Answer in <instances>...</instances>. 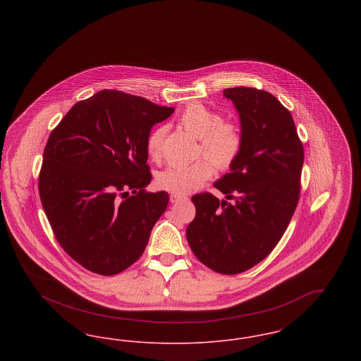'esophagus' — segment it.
<instances>
[{
  "instance_id": "obj_1",
  "label": "esophagus",
  "mask_w": 361,
  "mask_h": 361,
  "mask_svg": "<svg viewBox=\"0 0 361 361\" xmlns=\"http://www.w3.org/2000/svg\"><path fill=\"white\" fill-rule=\"evenodd\" d=\"M181 200H187V196L183 195H177V193H172L171 195V203H178Z\"/></svg>"
}]
</instances>
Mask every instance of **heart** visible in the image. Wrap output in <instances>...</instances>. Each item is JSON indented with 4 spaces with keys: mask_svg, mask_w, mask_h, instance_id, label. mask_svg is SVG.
I'll return each instance as SVG.
<instances>
[{
    "mask_svg": "<svg viewBox=\"0 0 361 361\" xmlns=\"http://www.w3.org/2000/svg\"><path fill=\"white\" fill-rule=\"evenodd\" d=\"M177 123L200 139L199 154L206 155L192 164L171 165L157 174L158 188L177 195L189 193L204 184L212 176V165L218 171H228L240 158L245 147V135L240 124L224 121V116L200 103L189 104L180 114ZM165 128L157 127L146 137V153L152 161L161 157Z\"/></svg>",
    "mask_w": 361,
    "mask_h": 361,
    "instance_id": "obj_1",
    "label": "heart"
}]
</instances>
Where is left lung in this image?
<instances>
[{
    "label": "left lung",
    "instance_id": "1",
    "mask_svg": "<svg viewBox=\"0 0 361 361\" xmlns=\"http://www.w3.org/2000/svg\"><path fill=\"white\" fill-rule=\"evenodd\" d=\"M240 112L245 147L231 172L214 184L226 195L192 196L187 227L193 255L214 272L242 274L268 257L286 233L300 196L305 159L291 112L269 92L228 87Z\"/></svg>",
    "mask_w": 361,
    "mask_h": 361
}]
</instances>
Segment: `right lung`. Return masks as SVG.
Segmentation results:
<instances>
[{
	"mask_svg": "<svg viewBox=\"0 0 361 361\" xmlns=\"http://www.w3.org/2000/svg\"><path fill=\"white\" fill-rule=\"evenodd\" d=\"M174 112L104 89L71 106L43 152L39 195L61 247L97 275H118L146 249L168 192L147 193L146 137Z\"/></svg>",
	"mask_w": 361,
	"mask_h": 361,
	"instance_id": "right-lung-1",
	"label": "right lung"
}]
</instances>
